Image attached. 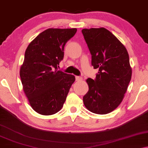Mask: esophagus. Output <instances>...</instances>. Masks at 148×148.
Masks as SVG:
<instances>
[{"instance_id":"1","label":"esophagus","mask_w":148,"mask_h":148,"mask_svg":"<svg viewBox=\"0 0 148 148\" xmlns=\"http://www.w3.org/2000/svg\"><path fill=\"white\" fill-rule=\"evenodd\" d=\"M75 79L77 81H81L83 78H82L81 77H79V76H75Z\"/></svg>"}]
</instances>
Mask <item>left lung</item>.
Here are the masks:
<instances>
[{"label":"left lung","mask_w":148,"mask_h":148,"mask_svg":"<svg viewBox=\"0 0 148 148\" xmlns=\"http://www.w3.org/2000/svg\"><path fill=\"white\" fill-rule=\"evenodd\" d=\"M82 33L91 54V65L99 69L95 79L88 78V91L83 103L88 110L106 114L123 100L132 77L126 47L104 28L83 29Z\"/></svg>","instance_id":"1"}]
</instances>
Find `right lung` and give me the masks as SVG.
Listing matches in <instances>:
<instances>
[{
    "mask_svg": "<svg viewBox=\"0 0 148 148\" xmlns=\"http://www.w3.org/2000/svg\"><path fill=\"white\" fill-rule=\"evenodd\" d=\"M76 28H49L40 33L25 51L20 76L30 106L42 115H52L62 108L75 77L58 70L64 46Z\"/></svg>",
    "mask_w": 148,
    "mask_h": 148,
    "instance_id": "obj_1",
    "label": "right lung"
}]
</instances>
